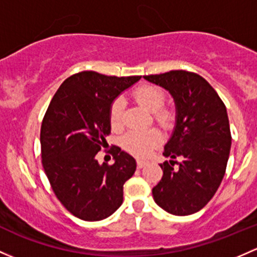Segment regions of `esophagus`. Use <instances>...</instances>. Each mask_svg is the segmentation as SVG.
<instances>
[{
	"label": "esophagus",
	"mask_w": 257,
	"mask_h": 257,
	"mask_svg": "<svg viewBox=\"0 0 257 257\" xmlns=\"http://www.w3.org/2000/svg\"><path fill=\"white\" fill-rule=\"evenodd\" d=\"M145 161H143V160H138L137 161V166H138V169H143V167L145 166Z\"/></svg>",
	"instance_id": "34e87169"
}]
</instances>
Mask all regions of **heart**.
<instances>
[{"instance_id": "heart-1", "label": "heart", "mask_w": 257, "mask_h": 257, "mask_svg": "<svg viewBox=\"0 0 257 257\" xmlns=\"http://www.w3.org/2000/svg\"><path fill=\"white\" fill-rule=\"evenodd\" d=\"M133 98L140 106L154 113V119L166 126L171 123V110L163 108L165 93L163 90L153 85L139 86L133 92ZM124 103L121 98H115L109 107V123L112 129L118 131L123 124ZM161 142V134L156 129L129 132L121 139V145L128 153L137 156H147L151 149L158 147Z\"/></svg>"}]
</instances>
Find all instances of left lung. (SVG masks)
Instances as JSON below:
<instances>
[{
  "label": "left lung",
  "mask_w": 257,
  "mask_h": 257,
  "mask_svg": "<svg viewBox=\"0 0 257 257\" xmlns=\"http://www.w3.org/2000/svg\"><path fill=\"white\" fill-rule=\"evenodd\" d=\"M144 77L166 88L177 109L176 126L164 150L171 160L160 164L164 174L153 197L171 214H193L213 198L225 174L231 147L225 104L196 72L172 70Z\"/></svg>",
  "instance_id": "1"
}]
</instances>
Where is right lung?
Here are the masks:
<instances>
[{"label":"right lung","instance_id":"1","mask_svg":"<svg viewBox=\"0 0 257 257\" xmlns=\"http://www.w3.org/2000/svg\"><path fill=\"white\" fill-rule=\"evenodd\" d=\"M142 76H107L82 71L67 77L51 98L40 128L42 164L56 198L86 221L109 217L123 202V185L137 169L119 147L108 153L114 164H99L107 147L109 107L121 91Z\"/></svg>","mask_w":257,"mask_h":257}]
</instances>
